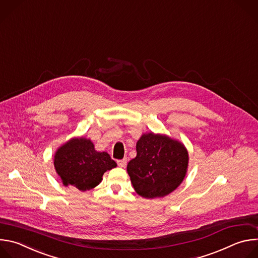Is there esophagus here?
Returning <instances> with one entry per match:
<instances>
[{"instance_id":"obj_1","label":"esophagus","mask_w":258,"mask_h":258,"mask_svg":"<svg viewBox=\"0 0 258 258\" xmlns=\"http://www.w3.org/2000/svg\"><path fill=\"white\" fill-rule=\"evenodd\" d=\"M126 162H127V159L126 158H123L121 160H118L117 161V164L119 167H125L126 166Z\"/></svg>"}]
</instances>
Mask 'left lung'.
<instances>
[{
	"label": "left lung",
	"instance_id": "obj_1",
	"mask_svg": "<svg viewBox=\"0 0 258 258\" xmlns=\"http://www.w3.org/2000/svg\"><path fill=\"white\" fill-rule=\"evenodd\" d=\"M137 156L127 164L135 191L147 199L164 197L185 178L189 155L180 142L165 135L144 134L137 142Z\"/></svg>",
	"mask_w": 258,
	"mask_h": 258
}]
</instances>
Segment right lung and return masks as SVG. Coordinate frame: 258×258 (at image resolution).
Here are the masks:
<instances>
[{
	"instance_id": "right-lung-1",
	"label": "right lung",
	"mask_w": 258,
	"mask_h": 258,
	"mask_svg": "<svg viewBox=\"0 0 258 258\" xmlns=\"http://www.w3.org/2000/svg\"><path fill=\"white\" fill-rule=\"evenodd\" d=\"M54 166L64 186L89 191L98 186L104 172L117 166L107 152H98L91 140L73 138L55 153Z\"/></svg>"
}]
</instances>
